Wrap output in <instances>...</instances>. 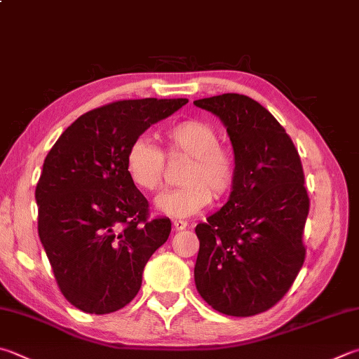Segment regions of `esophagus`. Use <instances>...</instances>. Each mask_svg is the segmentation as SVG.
Here are the masks:
<instances>
[{
  "mask_svg": "<svg viewBox=\"0 0 359 359\" xmlns=\"http://www.w3.org/2000/svg\"><path fill=\"white\" fill-rule=\"evenodd\" d=\"M172 226H174L175 231H184L187 227V223H185V221H182V219H174Z\"/></svg>",
  "mask_w": 359,
  "mask_h": 359,
  "instance_id": "34e87169",
  "label": "esophagus"
}]
</instances>
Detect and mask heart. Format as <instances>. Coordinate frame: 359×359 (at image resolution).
<instances>
[{
	"label": "heart",
	"mask_w": 359,
	"mask_h": 359,
	"mask_svg": "<svg viewBox=\"0 0 359 359\" xmlns=\"http://www.w3.org/2000/svg\"><path fill=\"white\" fill-rule=\"evenodd\" d=\"M169 157L190 158L180 180L184 185L165 191L155 201L157 210L174 218H188L201 212L215 198H223L237 179V160L221 146L218 130L212 123L188 119L168 127L163 133ZM126 171L130 180L144 191H157L165 175V155L151 140L140 136L128 146Z\"/></svg>",
	"instance_id": "obj_1"
}]
</instances>
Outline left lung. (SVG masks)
I'll return each instance as SVG.
<instances>
[{
	"label": "left lung",
	"instance_id": "left-lung-1",
	"mask_svg": "<svg viewBox=\"0 0 359 359\" xmlns=\"http://www.w3.org/2000/svg\"><path fill=\"white\" fill-rule=\"evenodd\" d=\"M194 105L219 117L237 160L229 201L196 226L194 283L221 314L256 316L287 293L304 262L302 160L281 123L250 97L223 94Z\"/></svg>",
	"mask_w": 359,
	"mask_h": 359
}]
</instances>
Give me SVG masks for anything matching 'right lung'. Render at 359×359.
Here are the masks:
<instances>
[{
  "label": "right lung",
  "mask_w": 359,
  "mask_h": 359,
  "mask_svg": "<svg viewBox=\"0 0 359 359\" xmlns=\"http://www.w3.org/2000/svg\"><path fill=\"white\" fill-rule=\"evenodd\" d=\"M187 99L108 103L64 130L36 187L37 229L60 290L89 314H109L138 293L142 271L171 232L126 171L128 146Z\"/></svg>",
  "instance_id": "obj_1"
}]
</instances>
